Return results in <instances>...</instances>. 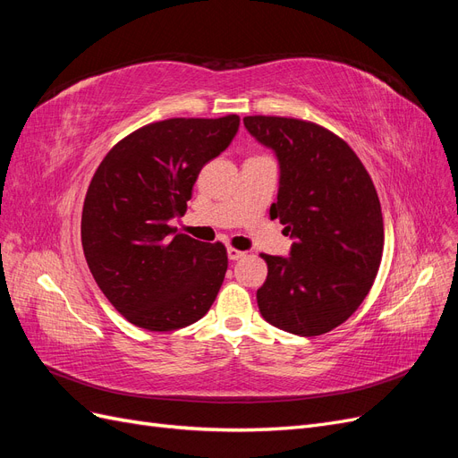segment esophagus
Here are the masks:
<instances>
[{
  "label": "esophagus",
  "instance_id": "34e87169",
  "mask_svg": "<svg viewBox=\"0 0 458 458\" xmlns=\"http://www.w3.org/2000/svg\"><path fill=\"white\" fill-rule=\"evenodd\" d=\"M227 256H229V259H241V258H244L246 256V252H242V250H237V248H233V246H229L227 248Z\"/></svg>",
  "mask_w": 458,
  "mask_h": 458
}]
</instances>
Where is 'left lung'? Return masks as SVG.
<instances>
[{
	"label": "left lung",
	"mask_w": 458,
	"mask_h": 458,
	"mask_svg": "<svg viewBox=\"0 0 458 458\" xmlns=\"http://www.w3.org/2000/svg\"><path fill=\"white\" fill-rule=\"evenodd\" d=\"M244 126L281 165L271 219L294 239L290 258L261 254L267 279L258 290L266 321L318 336L350 318L378 273L384 250L380 200L363 162L318 123L246 116Z\"/></svg>",
	"instance_id": "left-lung-1"
}]
</instances>
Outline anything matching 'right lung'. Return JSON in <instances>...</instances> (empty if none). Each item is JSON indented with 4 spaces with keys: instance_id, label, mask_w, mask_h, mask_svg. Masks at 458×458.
<instances>
[{
    "instance_id": "right-lung-1",
    "label": "right lung",
    "mask_w": 458,
    "mask_h": 458,
    "mask_svg": "<svg viewBox=\"0 0 458 458\" xmlns=\"http://www.w3.org/2000/svg\"><path fill=\"white\" fill-rule=\"evenodd\" d=\"M241 118H168L123 137L97 168L81 212V246L103 294L135 327L168 332L208 313L227 250L177 233L206 162L233 141Z\"/></svg>"
}]
</instances>
